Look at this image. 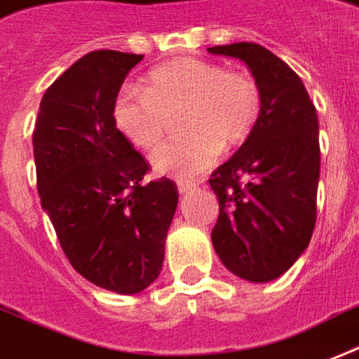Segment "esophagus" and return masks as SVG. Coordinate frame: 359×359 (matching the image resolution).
Returning a JSON list of instances; mask_svg holds the SVG:
<instances>
[{
    "instance_id": "1",
    "label": "esophagus",
    "mask_w": 359,
    "mask_h": 359,
    "mask_svg": "<svg viewBox=\"0 0 359 359\" xmlns=\"http://www.w3.org/2000/svg\"><path fill=\"white\" fill-rule=\"evenodd\" d=\"M177 186H179V191L180 194H188V191L196 190V182H188V180H179L177 182Z\"/></svg>"
}]
</instances>
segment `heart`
Wrapping results in <instances>:
<instances>
[{"label": "heart", "instance_id": "heart-1", "mask_svg": "<svg viewBox=\"0 0 359 359\" xmlns=\"http://www.w3.org/2000/svg\"><path fill=\"white\" fill-rule=\"evenodd\" d=\"M182 111L186 135L152 156L156 171L191 179L222 152L245 143L259 113L262 90L248 71L226 69L201 58H177L150 69L143 90L120 88L113 101L116 130L141 150H154L168 133L169 116Z\"/></svg>", "mask_w": 359, "mask_h": 359}]
</instances>
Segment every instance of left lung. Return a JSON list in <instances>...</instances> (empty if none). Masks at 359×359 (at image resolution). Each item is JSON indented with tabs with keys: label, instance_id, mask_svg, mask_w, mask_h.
<instances>
[{
	"label": "left lung",
	"instance_id": "obj_1",
	"mask_svg": "<svg viewBox=\"0 0 359 359\" xmlns=\"http://www.w3.org/2000/svg\"><path fill=\"white\" fill-rule=\"evenodd\" d=\"M243 60L262 90L258 124L209 184L218 198L212 245L233 275L250 283L280 277L305 252L316 224L318 114L288 64L256 43L210 46Z\"/></svg>",
	"mask_w": 359,
	"mask_h": 359
}]
</instances>
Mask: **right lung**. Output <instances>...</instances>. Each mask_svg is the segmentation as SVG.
<instances>
[{"mask_svg": "<svg viewBox=\"0 0 359 359\" xmlns=\"http://www.w3.org/2000/svg\"><path fill=\"white\" fill-rule=\"evenodd\" d=\"M143 54L94 50L52 82L34 128L41 205L76 273L100 288L137 294L161 271L179 190L113 122V101Z\"/></svg>", "mask_w": 359, "mask_h": 359, "instance_id": "1", "label": "right lung"}]
</instances>
